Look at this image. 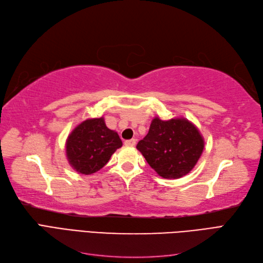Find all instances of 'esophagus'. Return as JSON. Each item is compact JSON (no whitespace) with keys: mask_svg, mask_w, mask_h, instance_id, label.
Returning <instances> with one entry per match:
<instances>
[{"mask_svg":"<svg viewBox=\"0 0 263 263\" xmlns=\"http://www.w3.org/2000/svg\"><path fill=\"white\" fill-rule=\"evenodd\" d=\"M135 145H136V139H129L125 141V146L127 147H134Z\"/></svg>","mask_w":263,"mask_h":263,"instance_id":"esophagus-1","label":"esophagus"}]
</instances>
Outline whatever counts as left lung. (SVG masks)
<instances>
[{"instance_id": "obj_1", "label": "left lung", "mask_w": 263, "mask_h": 263, "mask_svg": "<svg viewBox=\"0 0 263 263\" xmlns=\"http://www.w3.org/2000/svg\"><path fill=\"white\" fill-rule=\"evenodd\" d=\"M136 148L159 176L179 179L197 163L204 149V139L197 127L184 117L169 121L155 117L146 137Z\"/></svg>"}]
</instances>
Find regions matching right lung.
Returning a JSON list of instances; mask_svg holds the SVG:
<instances>
[{
	"instance_id": "1",
	"label": "right lung",
	"mask_w": 263,
	"mask_h": 263,
	"mask_svg": "<svg viewBox=\"0 0 263 263\" xmlns=\"http://www.w3.org/2000/svg\"><path fill=\"white\" fill-rule=\"evenodd\" d=\"M122 146L118 134L107 128L104 118H89L68 136L66 154L70 165L87 176L101 170Z\"/></svg>"
}]
</instances>
